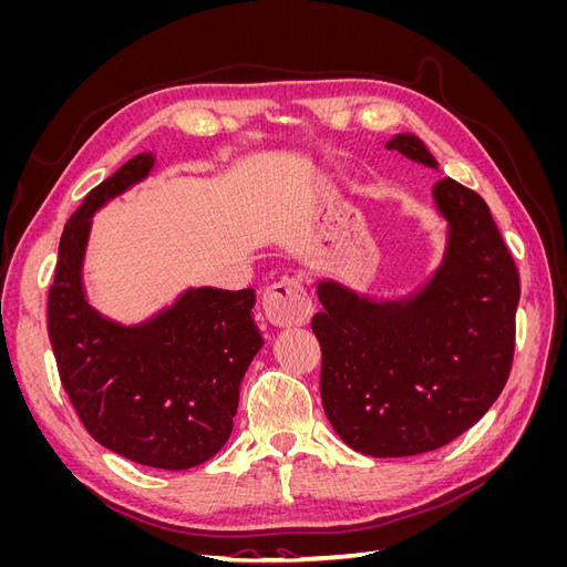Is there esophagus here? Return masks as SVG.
Instances as JSON below:
<instances>
[{
  "label": "esophagus",
  "instance_id": "obj_1",
  "mask_svg": "<svg viewBox=\"0 0 567 567\" xmlns=\"http://www.w3.org/2000/svg\"><path fill=\"white\" fill-rule=\"evenodd\" d=\"M262 312L274 326H300L310 321L315 307L302 286V277H284L271 284L262 296Z\"/></svg>",
  "mask_w": 567,
  "mask_h": 567
}]
</instances>
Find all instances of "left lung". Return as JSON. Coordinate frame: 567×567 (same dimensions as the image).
Returning a JSON list of instances; mask_svg holds the SVG:
<instances>
[{"label": "left lung", "instance_id": "8db88e82", "mask_svg": "<svg viewBox=\"0 0 567 567\" xmlns=\"http://www.w3.org/2000/svg\"><path fill=\"white\" fill-rule=\"evenodd\" d=\"M388 148L437 167L411 134ZM433 196L450 246L406 302H371L323 281L312 317L321 402L340 440L367 456H411L452 442L499 398L516 350L520 274L487 203L444 177Z\"/></svg>", "mask_w": 567, "mask_h": 567}]
</instances>
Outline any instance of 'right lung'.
<instances>
[{
  "instance_id": "1",
  "label": "right lung",
  "mask_w": 567,
  "mask_h": 567,
  "mask_svg": "<svg viewBox=\"0 0 567 567\" xmlns=\"http://www.w3.org/2000/svg\"><path fill=\"white\" fill-rule=\"evenodd\" d=\"M140 153L84 196L65 221L47 331L61 385L87 433L106 450L151 468L186 471L215 456L231 435L238 385L262 336L255 293L186 290L175 307L142 326H117L82 296L80 267L90 217L148 175Z\"/></svg>"
}]
</instances>
